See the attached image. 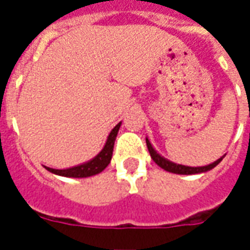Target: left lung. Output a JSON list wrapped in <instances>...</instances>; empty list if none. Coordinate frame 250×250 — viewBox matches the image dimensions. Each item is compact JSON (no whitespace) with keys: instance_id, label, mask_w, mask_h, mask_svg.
<instances>
[{"instance_id":"1","label":"left lung","mask_w":250,"mask_h":250,"mask_svg":"<svg viewBox=\"0 0 250 250\" xmlns=\"http://www.w3.org/2000/svg\"><path fill=\"white\" fill-rule=\"evenodd\" d=\"M146 143H147V148H148V151H150V155H151L152 161L157 163L159 167H162L163 170H166L168 173H174V174H184V175H191V174H199V173H206V171H209L211 168H214L218 163L222 161V158L220 159H217L215 162L210 163L208 166H201V167H190V166H184V165H177V163L170 162L167 161L166 158L161 157L159 154H158L155 150H154V147L151 146V143L150 141L146 138Z\"/></svg>"}]
</instances>
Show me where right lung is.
I'll list each match as a JSON object with an SVG mask.
<instances>
[{
  "mask_svg": "<svg viewBox=\"0 0 250 250\" xmlns=\"http://www.w3.org/2000/svg\"><path fill=\"white\" fill-rule=\"evenodd\" d=\"M122 123H118L115 125L114 130L109 132L107 142L104 145L103 150L99 152L96 157L88 161V162L75 166V167L64 168V170H56V168L45 167L48 171L56 174V175H62V177H68V178H87V177H92L96 174L102 173L104 168L107 167L111 162L112 158V151H114V143L118 135V131L120 128Z\"/></svg>",
  "mask_w": 250,
  "mask_h": 250,
  "instance_id": "add662e5",
  "label": "right lung"
}]
</instances>
